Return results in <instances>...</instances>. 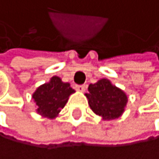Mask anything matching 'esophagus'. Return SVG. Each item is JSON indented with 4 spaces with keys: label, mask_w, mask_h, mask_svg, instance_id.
<instances>
[{
    "label": "esophagus",
    "mask_w": 159,
    "mask_h": 159,
    "mask_svg": "<svg viewBox=\"0 0 159 159\" xmlns=\"http://www.w3.org/2000/svg\"><path fill=\"white\" fill-rule=\"evenodd\" d=\"M75 90L79 91V92H84V90H86V86H84V84H80V86H75Z\"/></svg>",
    "instance_id": "1"
}]
</instances>
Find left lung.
<instances>
[{
	"instance_id": "1",
	"label": "left lung",
	"mask_w": 159,
	"mask_h": 159,
	"mask_svg": "<svg viewBox=\"0 0 159 159\" xmlns=\"http://www.w3.org/2000/svg\"><path fill=\"white\" fill-rule=\"evenodd\" d=\"M86 94L89 105L95 113L104 120L118 118L124 113L128 102L125 93L120 88L113 86L110 80L102 79L91 84Z\"/></svg>"
}]
</instances>
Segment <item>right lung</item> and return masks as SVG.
I'll return each instance as SVG.
<instances>
[{"mask_svg": "<svg viewBox=\"0 0 159 159\" xmlns=\"http://www.w3.org/2000/svg\"><path fill=\"white\" fill-rule=\"evenodd\" d=\"M75 90L68 83H63L59 76L51 77L49 83L39 86L32 94L37 105V112L44 117L53 120L65 106L68 98Z\"/></svg>", "mask_w": 159, "mask_h": 159, "instance_id": "right-lung-1", "label": "right lung"}]
</instances>
